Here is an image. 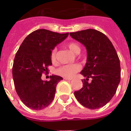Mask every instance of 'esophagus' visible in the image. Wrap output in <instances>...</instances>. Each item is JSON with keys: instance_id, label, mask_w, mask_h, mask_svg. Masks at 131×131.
<instances>
[{"instance_id": "obj_1", "label": "esophagus", "mask_w": 131, "mask_h": 131, "mask_svg": "<svg viewBox=\"0 0 131 131\" xmlns=\"http://www.w3.org/2000/svg\"><path fill=\"white\" fill-rule=\"evenodd\" d=\"M64 79L65 80H66V81H71V79H70V78H67V77H64Z\"/></svg>"}]
</instances>
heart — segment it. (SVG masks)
<instances>
[{
    "mask_svg": "<svg viewBox=\"0 0 131 131\" xmlns=\"http://www.w3.org/2000/svg\"><path fill=\"white\" fill-rule=\"evenodd\" d=\"M66 47L69 48L71 52L75 54H79L81 52V48L75 42H69L66 45ZM56 55H57V50L56 48H54L52 50L50 54V59L52 62H55L56 60ZM81 69V67L77 63H73V64H68L64 65L63 66L60 67L57 70V73L63 77H72L73 76L79 71Z\"/></svg>",
    "mask_w": 131,
    "mask_h": 131,
    "instance_id": "b5f03b06",
    "label": "heart"
}]
</instances>
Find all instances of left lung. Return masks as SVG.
Listing matches in <instances>:
<instances>
[{
    "mask_svg": "<svg viewBox=\"0 0 131 131\" xmlns=\"http://www.w3.org/2000/svg\"><path fill=\"white\" fill-rule=\"evenodd\" d=\"M86 47V63L81 71L86 79L74 94L83 106L95 110L104 106L115 94L121 79L120 61L112 42L104 33L89 29L69 33ZM89 78L92 79L91 83Z\"/></svg>",
    "mask_w": 131,
    "mask_h": 131,
    "instance_id": "obj_1",
    "label": "left lung"
}]
</instances>
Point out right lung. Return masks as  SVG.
<instances>
[{
	"label": "right lung",
	"instance_id": "add662e5",
	"mask_svg": "<svg viewBox=\"0 0 131 131\" xmlns=\"http://www.w3.org/2000/svg\"><path fill=\"white\" fill-rule=\"evenodd\" d=\"M68 35L37 29L20 45L14 60L12 76L16 92L29 108L40 110L52 102L56 85L63 78L53 75L47 81H42L41 76L48 71L47 67L52 66V50Z\"/></svg>",
	"mask_w": 131,
	"mask_h": 131
}]
</instances>
